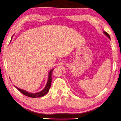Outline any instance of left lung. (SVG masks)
Masks as SVG:
<instances>
[{
	"mask_svg": "<svg viewBox=\"0 0 121 121\" xmlns=\"http://www.w3.org/2000/svg\"><path fill=\"white\" fill-rule=\"evenodd\" d=\"M104 34H105V35H106V36H107V37H108V38H110V35H108V33H107V32H104Z\"/></svg>",
	"mask_w": 121,
	"mask_h": 121,
	"instance_id": "8db88e82",
	"label": "left lung"
}]
</instances>
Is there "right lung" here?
<instances>
[{
    "label": "right lung",
    "instance_id": "1",
    "mask_svg": "<svg viewBox=\"0 0 121 121\" xmlns=\"http://www.w3.org/2000/svg\"><path fill=\"white\" fill-rule=\"evenodd\" d=\"M52 70L53 69H52V70L50 71V72L49 73V75H48V82L47 84H46L45 87L44 88V89H43V91H41L38 93H30L27 92V91H25L24 90L21 89L20 88H18L16 86H15L17 89L18 91H19L20 92L22 93L23 94H24L25 95H26L27 96L30 97V98H39V97L43 96L44 95H45L49 91V89H50V86H51V84H52Z\"/></svg>",
    "mask_w": 121,
    "mask_h": 121
}]
</instances>
